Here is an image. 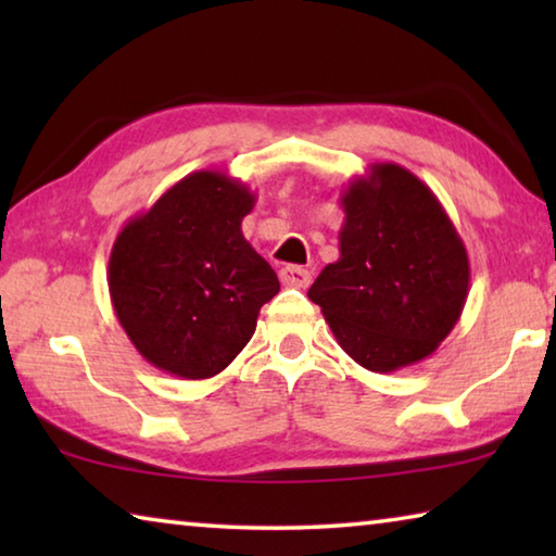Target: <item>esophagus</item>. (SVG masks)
I'll return each instance as SVG.
<instances>
[{
	"instance_id": "esophagus-1",
	"label": "esophagus",
	"mask_w": 556,
	"mask_h": 556,
	"mask_svg": "<svg viewBox=\"0 0 556 556\" xmlns=\"http://www.w3.org/2000/svg\"><path fill=\"white\" fill-rule=\"evenodd\" d=\"M279 279L281 285L287 287H294V289H306L312 285V275H308V269L299 267V265H287L279 269Z\"/></svg>"
}]
</instances>
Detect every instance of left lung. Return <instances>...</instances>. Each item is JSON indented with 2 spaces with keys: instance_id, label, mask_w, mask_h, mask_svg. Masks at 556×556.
I'll use <instances>...</instances> for the list:
<instances>
[{
  "instance_id": "left-lung-1",
  "label": "left lung",
  "mask_w": 556,
  "mask_h": 556,
  "mask_svg": "<svg viewBox=\"0 0 556 556\" xmlns=\"http://www.w3.org/2000/svg\"><path fill=\"white\" fill-rule=\"evenodd\" d=\"M341 205V257L321 269L308 299L365 370L425 361L464 312V240L431 188L400 164H372L343 188Z\"/></svg>"
}]
</instances>
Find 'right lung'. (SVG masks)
<instances>
[{
	"mask_svg": "<svg viewBox=\"0 0 556 556\" xmlns=\"http://www.w3.org/2000/svg\"><path fill=\"white\" fill-rule=\"evenodd\" d=\"M255 193L223 172H193L119 230L110 252L112 308L154 368L205 380L238 357L277 296L275 269L242 235Z\"/></svg>",
	"mask_w": 556,
	"mask_h": 556,
	"instance_id": "add662e5",
	"label": "right lung"
}]
</instances>
